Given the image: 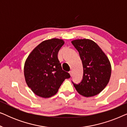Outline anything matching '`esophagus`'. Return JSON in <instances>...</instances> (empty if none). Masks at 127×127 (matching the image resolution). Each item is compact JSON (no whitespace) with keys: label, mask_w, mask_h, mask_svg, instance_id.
I'll list each match as a JSON object with an SVG mask.
<instances>
[{"label":"esophagus","mask_w":127,"mask_h":127,"mask_svg":"<svg viewBox=\"0 0 127 127\" xmlns=\"http://www.w3.org/2000/svg\"><path fill=\"white\" fill-rule=\"evenodd\" d=\"M69 74H70V76H72V70L69 71Z\"/></svg>","instance_id":"esophagus-1"}]
</instances>
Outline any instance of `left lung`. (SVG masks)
I'll use <instances>...</instances> for the list:
<instances>
[{
    "mask_svg": "<svg viewBox=\"0 0 127 127\" xmlns=\"http://www.w3.org/2000/svg\"><path fill=\"white\" fill-rule=\"evenodd\" d=\"M72 44L79 51L83 66V80L79 84L73 83L78 93L86 97L99 94L108 84L112 67L108 58L94 41L76 39Z\"/></svg>",
    "mask_w": 127,
    "mask_h": 127,
    "instance_id": "8db88e82",
    "label": "left lung"
}]
</instances>
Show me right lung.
I'll return each instance as SVG.
<instances>
[{"label": "right lung", "mask_w": 127, "mask_h": 127, "mask_svg": "<svg viewBox=\"0 0 127 127\" xmlns=\"http://www.w3.org/2000/svg\"><path fill=\"white\" fill-rule=\"evenodd\" d=\"M62 39L47 40L36 46L28 55L24 72L28 86L37 96L47 98L56 94L70 74L62 70L58 53L64 44Z\"/></svg>", "instance_id": "obj_1"}]
</instances>
